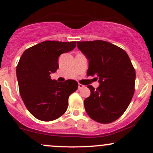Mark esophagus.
I'll return each mask as SVG.
<instances>
[{
	"label": "esophagus",
	"mask_w": 153,
	"mask_h": 153,
	"mask_svg": "<svg viewBox=\"0 0 153 153\" xmlns=\"http://www.w3.org/2000/svg\"><path fill=\"white\" fill-rule=\"evenodd\" d=\"M84 87H85V85L81 84V83H79V85H78V89H79V90L82 89L83 88H84Z\"/></svg>",
	"instance_id": "1"
}]
</instances>
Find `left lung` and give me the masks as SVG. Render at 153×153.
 I'll list each match as a JSON object with an SVG mask.
<instances>
[{
    "mask_svg": "<svg viewBox=\"0 0 153 153\" xmlns=\"http://www.w3.org/2000/svg\"><path fill=\"white\" fill-rule=\"evenodd\" d=\"M77 47L89 60L87 75L97 76L100 83L97 89L87 86L91 95L84 100L85 111L96 122H114L124 114L134 93L131 60L124 50L108 42H77Z\"/></svg>",
    "mask_w": 153,
    "mask_h": 153,
    "instance_id": "left-lung-1",
    "label": "left lung"
}]
</instances>
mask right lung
Wrapping results in <instances>:
<instances>
[{
  "label": "right lung",
  "instance_id": "obj_1",
  "mask_svg": "<svg viewBox=\"0 0 153 153\" xmlns=\"http://www.w3.org/2000/svg\"><path fill=\"white\" fill-rule=\"evenodd\" d=\"M76 42L45 41L27 49L16 66L19 93L28 111L42 121L56 120L65 113L68 98L78 88V83H63L50 76L58 68V57L72 51Z\"/></svg>",
  "mask_w": 153,
  "mask_h": 153
}]
</instances>
